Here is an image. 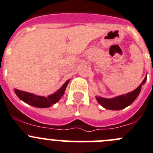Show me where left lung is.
I'll list each match as a JSON object with an SVG mask.
<instances>
[{
	"label": "left lung",
	"instance_id": "left-lung-1",
	"mask_svg": "<svg viewBox=\"0 0 153 153\" xmlns=\"http://www.w3.org/2000/svg\"><path fill=\"white\" fill-rule=\"evenodd\" d=\"M146 78H147V76H145L142 83L131 92L118 96V97H113V98H104V97H97V96L96 99H97V102L99 103L102 107H104L105 109H107V110H119L126 108L128 106L131 105L137 97V96L139 95L142 85H143L146 82Z\"/></svg>",
	"mask_w": 153,
	"mask_h": 153
}]
</instances>
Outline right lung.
Here are the masks:
<instances>
[{
  "mask_svg": "<svg viewBox=\"0 0 153 153\" xmlns=\"http://www.w3.org/2000/svg\"><path fill=\"white\" fill-rule=\"evenodd\" d=\"M69 81L70 80L66 81L60 89L58 90L54 94L49 95L47 97L36 95L32 93L26 92V91L19 89H15L14 91L20 99L26 104H28L29 105L33 106V107H39V108H46L57 103L61 99V97L63 96L65 93L67 85L69 83Z\"/></svg>",
  "mask_w": 153,
  "mask_h": 153,
  "instance_id": "right-lung-1",
  "label": "right lung"
}]
</instances>
